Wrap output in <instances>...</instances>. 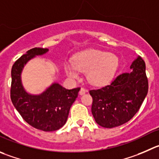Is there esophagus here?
I'll use <instances>...</instances> for the list:
<instances>
[{
  "label": "esophagus",
  "instance_id": "1",
  "mask_svg": "<svg viewBox=\"0 0 159 159\" xmlns=\"http://www.w3.org/2000/svg\"><path fill=\"white\" fill-rule=\"evenodd\" d=\"M86 92H87V90H86L85 89L81 88L80 90V92H79V93H80V95H84V94H85Z\"/></svg>",
  "mask_w": 159,
  "mask_h": 159
}]
</instances>
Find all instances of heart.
Listing matches in <instances>:
<instances>
[{"label": "heart", "mask_w": 159, "mask_h": 159, "mask_svg": "<svg viewBox=\"0 0 159 159\" xmlns=\"http://www.w3.org/2000/svg\"><path fill=\"white\" fill-rule=\"evenodd\" d=\"M119 66L117 56L105 51H83L75 54L72 62L65 65L66 74L71 78L79 76L80 71L87 72V80L93 85L108 84L114 77Z\"/></svg>", "instance_id": "b5f03b06"}]
</instances>
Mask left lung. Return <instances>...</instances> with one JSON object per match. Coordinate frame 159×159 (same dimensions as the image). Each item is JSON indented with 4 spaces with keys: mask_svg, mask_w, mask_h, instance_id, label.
<instances>
[{
    "mask_svg": "<svg viewBox=\"0 0 159 159\" xmlns=\"http://www.w3.org/2000/svg\"><path fill=\"white\" fill-rule=\"evenodd\" d=\"M130 69V72L119 75L109 85L90 90L93 98L91 112L99 126H121L140 109L148 91L146 66L141 57L133 61Z\"/></svg>",
    "mask_w": 159,
    "mask_h": 159,
    "instance_id": "1",
    "label": "left lung"
}]
</instances>
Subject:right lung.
I'll return each instance as SVG.
<instances>
[{
    "label": "right lung",
    "mask_w": 159,
    "mask_h": 159,
    "mask_svg": "<svg viewBox=\"0 0 159 159\" xmlns=\"http://www.w3.org/2000/svg\"><path fill=\"white\" fill-rule=\"evenodd\" d=\"M48 48L30 49L15 62L11 69V99L24 120L43 131L59 129L66 124L71 106L78 96L80 87L68 90L54 83L40 94H30L22 86L21 74L27 62L36 56L43 55Z\"/></svg>",
    "instance_id": "add662e5"
}]
</instances>
